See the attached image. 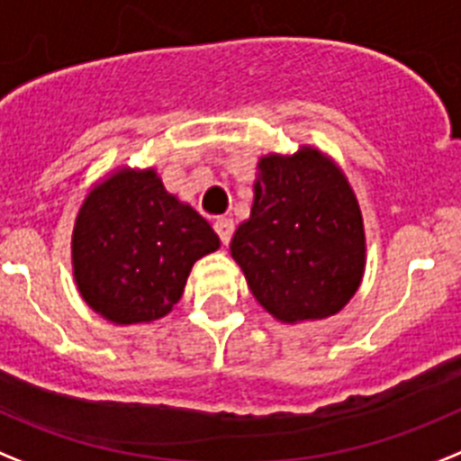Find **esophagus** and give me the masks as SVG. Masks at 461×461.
I'll return each instance as SVG.
<instances>
[{
  "label": "esophagus",
  "instance_id": "obj_1",
  "mask_svg": "<svg viewBox=\"0 0 461 461\" xmlns=\"http://www.w3.org/2000/svg\"><path fill=\"white\" fill-rule=\"evenodd\" d=\"M215 231H218L220 241H222V246H230L231 241V234H234V220L230 218H218L213 222Z\"/></svg>",
  "mask_w": 461,
  "mask_h": 461
}]
</instances>
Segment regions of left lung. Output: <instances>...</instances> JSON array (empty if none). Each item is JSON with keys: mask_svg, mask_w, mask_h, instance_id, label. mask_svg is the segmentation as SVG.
Masks as SVG:
<instances>
[{"mask_svg": "<svg viewBox=\"0 0 461 461\" xmlns=\"http://www.w3.org/2000/svg\"><path fill=\"white\" fill-rule=\"evenodd\" d=\"M250 218L230 243L253 297L280 322L339 313L366 264L362 211L343 171L302 146L258 162Z\"/></svg>", "mask_w": 461, "mask_h": 461, "instance_id": "8db88e82", "label": "left lung"}]
</instances>
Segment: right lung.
<instances>
[{"label":"right lung","mask_w":461,"mask_h":461,"mask_svg":"<svg viewBox=\"0 0 461 461\" xmlns=\"http://www.w3.org/2000/svg\"><path fill=\"white\" fill-rule=\"evenodd\" d=\"M220 248L206 220L155 169L113 171L87 192L71 234L81 297L115 325L153 322L183 297L192 264Z\"/></svg>","instance_id":"add662e5"}]
</instances>
